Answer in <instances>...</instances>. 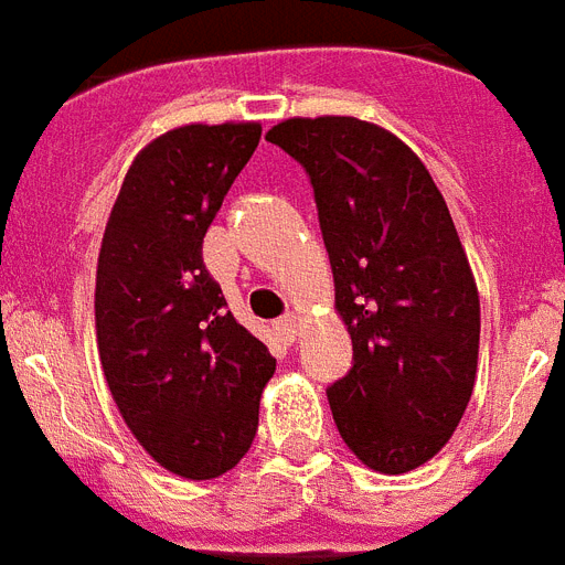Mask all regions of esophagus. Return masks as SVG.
I'll list each match as a JSON object with an SVG mask.
<instances>
[{
	"label": "esophagus",
	"mask_w": 565,
	"mask_h": 565,
	"mask_svg": "<svg viewBox=\"0 0 565 565\" xmlns=\"http://www.w3.org/2000/svg\"><path fill=\"white\" fill-rule=\"evenodd\" d=\"M275 333L284 339V342H296L298 337V319L292 313L281 316L278 322H275Z\"/></svg>",
	"instance_id": "34e87169"
}]
</instances>
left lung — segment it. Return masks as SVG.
<instances>
[{"label": "left lung", "mask_w": 565, "mask_h": 565, "mask_svg": "<svg viewBox=\"0 0 565 565\" xmlns=\"http://www.w3.org/2000/svg\"><path fill=\"white\" fill-rule=\"evenodd\" d=\"M310 177L354 369L328 388L342 441L409 473L449 441L479 365V290L449 209L394 132L351 116L267 132Z\"/></svg>", "instance_id": "1"}]
</instances>
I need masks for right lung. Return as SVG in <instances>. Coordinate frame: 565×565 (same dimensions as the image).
I'll list each match as a JSON object with an SVG mask.
<instances>
[{
	"mask_svg": "<svg viewBox=\"0 0 565 565\" xmlns=\"http://www.w3.org/2000/svg\"><path fill=\"white\" fill-rule=\"evenodd\" d=\"M260 124H185L132 159L95 275L100 369L136 441L182 479L246 456L275 360L226 310L203 237Z\"/></svg>",
	"mask_w": 565,
	"mask_h": 565,
	"instance_id": "obj_1",
	"label": "right lung"
}]
</instances>
